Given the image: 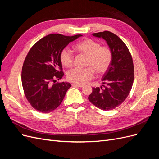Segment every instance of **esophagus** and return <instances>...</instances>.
Here are the masks:
<instances>
[{"label": "esophagus", "instance_id": "1", "mask_svg": "<svg viewBox=\"0 0 159 159\" xmlns=\"http://www.w3.org/2000/svg\"><path fill=\"white\" fill-rule=\"evenodd\" d=\"M71 85L73 86V87H80V88H82L84 87V85H80V84H72Z\"/></svg>", "mask_w": 159, "mask_h": 159}]
</instances>
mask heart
Wrapping results in <instances>:
<instances>
[{
    "mask_svg": "<svg viewBox=\"0 0 159 159\" xmlns=\"http://www.w3.org/2000/svg\"><path fill=\"white\" fill-rule=\"evenodd\" d=\"M75 48L81 54L87 56L85 68H74L68 71L67 79L71 82L83 85L93 78L94 72L103 74L111 64L113 52L109 46H102L101 43L91 38H87L75 45ZM61 64L71 67L74 64V57L68 48H64L60 54Z\"/></svg>",
    "mask_w": 159,
    "mask_h": 159,
    "instance_id": "1",
    "label": "heart"
}]
</instances>
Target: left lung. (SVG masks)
Segmentation results:
<instances>
[{
	"label": "left lung",
	"instance_id": "8db88e82",
	"mask_svg": "<svg viewBox=\"0 0 159 159\" xmlns=\"http://www.w3.org/2000/svg\"><path fill=\"white\" fill-rule=\"evenodd\" d=\"M93 35L103 38L107 42L113 52V60L103 76L104 88H93L88 99L101 109L111 110L125 100L132 88L134 80L132 56L126 44L115 34L103 31L93 33Z\"/></svg>",
	"mask_w": 159,
	"mask_h": 159
}]
</instances>
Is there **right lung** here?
<instances>
[{
    "label": "right lung",
    "mask_w": 159,
    "mask_h": 159,
    "mask_svg": "<svg viewBox=\"0 0 159 159\" xmlns=\"http://www.w3.org/2000/svg\"><path fill=\"white\" fill-rule=\"evenodd\" d=\"M81 36L52 34L36 42L28 52L22 66L21 78L24 93L34 109L50 113L62 102L71 84L56 82L64 74L60 60V52Z\"/></svg>",
    "instance_id": "obj_1"
}]
</instances>
